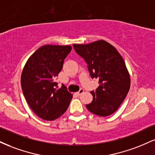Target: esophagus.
Segmentation results:
<instances>
[{
  "instance_id": "1",
  "label": "esophagus",
  "mask_w": 155,
  "mask_h": 155,
  "mask_svg": "<svg viewBox=\"0 0 155 155\" xmlns=\"http://www.w3.org/2000/svg\"><path fill=\"white\" fill-rule=\"evenodd\" d=\"M83 92H84V90H83V89H80L79 91L76 92V95H81V94L83 93Z\"/></svg>"
}]
</instances>
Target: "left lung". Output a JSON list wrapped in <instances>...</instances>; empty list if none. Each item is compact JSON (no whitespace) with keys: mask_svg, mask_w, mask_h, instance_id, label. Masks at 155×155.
<instances>
[{"mask_svg":"<svg viewBox=\"0 0 155 155\" xmlns=\"http://www.w3.org/2000/svg\"><path fill=\"white\" fill-rule=\"evenodd\" d=\"M73 46L87 63L91 77L99 79L100 85L90 92L93 99L86 105L87 108L98 116H109L118 109L130 87V78L123 58L116 48L104 40Z\"/></svg>","mask_w":155,"mask_h":155,"instance_id":"obj_1","label":"left lung"}]
</instances>
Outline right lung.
<instances>
[{
    "label": "right lung",
    "mask_w": 155,
    "mask_h": 155,
    "mask_svg": "<svg viewBox=\"0 0 155 155\" xmlns=\"http://www.w3.org/2000/svg\"><path fill=\"white\" fill-rule=\"evenodd\" d=\"M71 46L44 45L28 60L21 76V86L25 100L37 116L52 121L61 117L68 108L73 95L62 85L58 89L57 76Z\"/></svg>",
    "instance_id": "obj_1"
}]
</instances>
